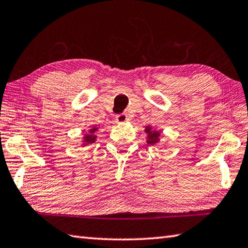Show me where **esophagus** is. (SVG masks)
Returning <instances> with one entry per match:
<instances>
[{"mask_svg": "<svg viewBox=\"0 0 248 248\" xmlns=\"http://www.w3.org/2000/svg\"><path fill=\"white\" fill-rule=\"evenodd\" d=\"M115 120L117 123H124V122L127 121V115L125 113H121V114H117L115 116Z\"/></svg>", "mask_w": 248, "mask_h": 248, "instance_id": "esophagus-1", "label": "esophagus"}]
</instances>
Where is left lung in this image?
Wrapping results in <instances>:
<instances>
[{"label":"left lung","mask_w":248,"mask_h":248,"mask_svg":"<svg viewBox=\"0 0 248 248\" xmlns=\"http://www.w3.org/2000/svg\"><path fill=\"white\" fill-rule=\"evenodd\" d=\"M146 133L148 134V138H147V144L148 145H155L158 144V142L160 141V132H155V131H153L151 129L150 126H147L146 127Z\"/></svg>","instance_id":"1"}]
</instances>
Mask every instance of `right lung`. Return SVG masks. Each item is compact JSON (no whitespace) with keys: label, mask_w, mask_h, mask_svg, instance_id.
I'll use <instances>...</instances> for the list:
<instances>
[{"label":"right lung","mask_w":248,"mask_h":248,"mask_svg":"<svg viewBox=\"0 0 248 248\" xmlns=\"http://www.w3.org/2000/svg\"><path fill=\"white\" fill-rule=\"evenodd\" d=\"M98 131L97 127H93L91 128L89 131V134H86L85 137H84V141H82V146H86L88 144H93V142L95 141V138H97V136L93 135V134Z\"/></svg>","instance_id":"obj_1"}]
</instances>
